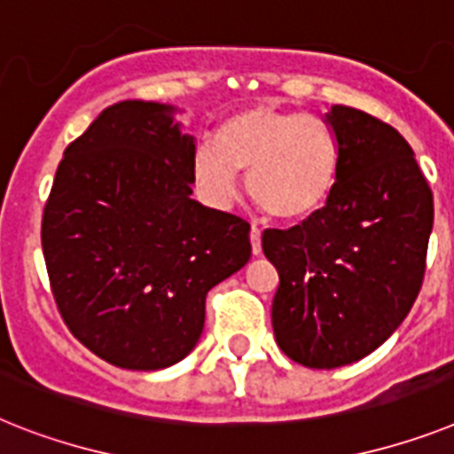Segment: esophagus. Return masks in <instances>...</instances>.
I'll return each instance as SVG.
<instances>
[{
    "label": "esophagus",
    "mask_w": 454,
    "mask_h": 454,
    "mask_svg": "<svg viewBox=\"0 0 454 454\" xmlns=\"http://www.w3.org/2000/svg\"><path fill=\"white\" fill-rule=\"evenodd\" d=\"M250 246H253V254L262 253V230L257 227V224L250 227Z\"/></svg>",
    "instance_id": "1"
}]
</instances>
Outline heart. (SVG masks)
<instances>
[{"mask_svg": "<svg viewBox=\"0 0 454 454\" xmlns=\"http://www.w3.org/2000/svg\"><path fill=\"white\" fill-rule=\"evenodd\" d=\"M334 129L317 115L290 108L248 106L223 120L215 141L192 155V178L213 204L236 194L248 174V194L278 220H303L327 204L339 181Z\"/></svg>", "mask_w": 454, "mask_h": 454, "instance_id": "b5f03b06", "label": "heart"}]
</instances>
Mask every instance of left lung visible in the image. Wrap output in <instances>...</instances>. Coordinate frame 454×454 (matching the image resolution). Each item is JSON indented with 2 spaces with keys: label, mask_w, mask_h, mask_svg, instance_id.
<instances>
[{
  "label": "left lung",
  "mask_w": 454,
  "mask_h": 454,
  "mask_svg": "<svg viewBox=\"0 0 454 454\" xmlns=\"http://www.w3.org/2000/svg\"><path fill=\"white\" fill-rule=\"evenodd\" d=\"M325 120L340 153L334 192L301 224L262 234L280 278L276 343L309 369L353 364L395 334L422 287L434 224L432 190L395 127L340 104Z\"/></svg>",
  "instance_id": "obj_1"
}]
</instances>
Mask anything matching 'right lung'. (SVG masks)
I'll use <instances>...</instances> for the list:
<instances>
[{"mask_svg": "<svg viewBox=\"0 0 454 454\" xmlns=\"http://www.w3.org/2000/svg\"><path fill=\"white\" fill-rule=\"evenodd\" d=\"M178 111L127 99L69 144L41 246L67 327L108 364L157 371L192 353L206 294L250 260V224L192 194Z\"/></svg>", "mask_w": 454, "mask_h": 454, "instance_id": "right-lung-1", "label": "right lung"}]
</instances>
